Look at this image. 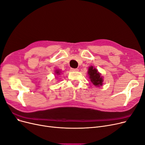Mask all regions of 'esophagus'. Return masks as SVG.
Returning <instances> with one entry per match:
<instances>
[{"instance_id":"34e87169","label":"esophagus","mask_w":145,"mask_h":145,"mask_svg":"<svg viewBox=\"0 0 145 145\" xmlns=\"http://www.w3.org/2000/svg\"><path fill=\"white\" fill-rule=\"evenodd\" d=\"M71 71H73V72H77V71H79V69H77V68H76V69L71 68Z\"/></svg>"}]
</instances>
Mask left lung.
Here are the masks:
<instances>
[{
	"instance_id": "left-lung-1",
	"label": "left lung",
	"mask_w": 145,
	"mask_h": 145,
	"mask_svg": "<svg viewBox=\"0 0 145 145\" xmlns=\"http://www.w3.org/2000/svg\"><path fill=\"white\" fill-rule=\"evenodd\" d=\"M88 73L89 75V78L90 81L93 83V84L97 86H100L103 84V79L101 76V74L97 72L93 66L89 67Z\"/></svg>"
}]
</instances>
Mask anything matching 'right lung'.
Wrapping results in <instances>:
<instances>
[{"label": "right lung", "mask_w": 145, "mask_h": 145, "mask_svg": "<svg viewBox=\"0 0 145 145\" xmlns=\"http://www.w3.org/2000/svg\"><path fill=\"white\" fill-rule=\"evenodd\" d=\"M56 74H60V73H59L60 72H59V71H56Z\"/></svg>", "instance_id": "right-lung-1"}]
</instances>
